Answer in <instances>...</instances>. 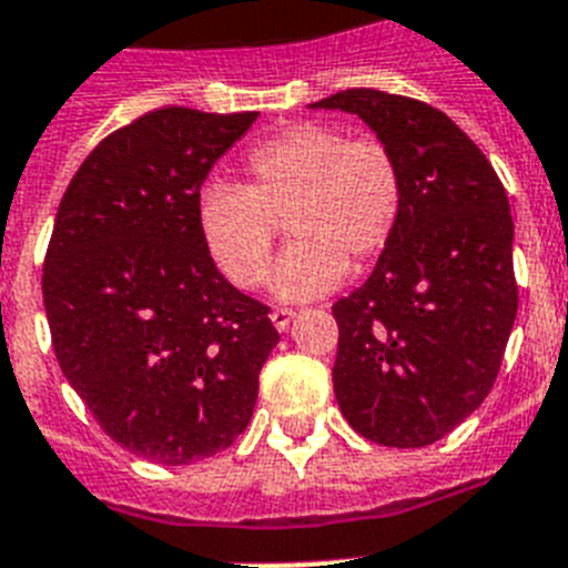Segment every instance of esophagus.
<instances>
[{
  "mask_svg": "<svg viewBox=\"0 0 568 568\" xmlns=\"http://www.w3.org/2000/svg\"><path fill=\"white\" fill-rule=\"evenodd\" d=\"M292 321H294L292 308H274V312H271V323L276 326V332H285V328L292 326Z\"/></svg>",
  "mask_w": 568,
  "mask_h": 568,
  "instance_id": "esophagus-1",
  "label": "esophagus"
}]
</instances>
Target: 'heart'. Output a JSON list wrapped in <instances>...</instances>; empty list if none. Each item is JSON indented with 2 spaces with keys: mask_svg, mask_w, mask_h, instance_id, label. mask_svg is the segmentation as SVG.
<instances>
[{
  "mask_svg": "<svg viewBox=\"0 0 568 568\" xmlns=\"http://www.w3.org/2000/svg\"><path fill=\"white\" fill-rule=\"evenodd\" d=\"M245 170V187L213 181L195 204L207 254L240 288L265 280L283 219L297 242L271 271V292L294 303L373 262L402 219V166L381 138L297 123L247 152Z\"/></svg>",
  "mask_w": 568,
  "mask_h": 568,
  "instance_id": "obj_1",
  "label": "heart"
}]
</instances>
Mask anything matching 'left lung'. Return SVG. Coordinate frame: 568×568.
<instances>
[{
	"mask_svg": "<svg viewBox=\"0 0 568 568\" xmlns=\"http://www.w3.org/2000/svg\"><path fill=\"white\" fill-rule=\"evenodd\" d=\"M357 114L395 152L402 219L373 276L332 306L341 413L387 447H424L490 393L517 317L503 181L445 112L378 89L312 103Z\"/></svg>",
	"mask_w": 568,
	"mask_h": 568,
	"instance_id": "8db88e82",
	"label": "left lung"
}]
</instances>
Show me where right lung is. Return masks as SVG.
Wrapping results in <instances>:
<instances>
[{"label":"right lung","mask_w":568,"mask_h":568,"mask_svg":"<svg viewBox=\"0 0 568 568\" xmlns=\"http://www.w3.org/2000/svg\"><path fill=\"white\" fill-rule=\"evenodd\" d=\"M256 114H141L89 152L51 231L57 364L109 438L161 465L236 442L280 343L268 306L219 274L195 219L202 181Z\"/></svg>","instance_id":"right-lung-1"}]
</instances>
